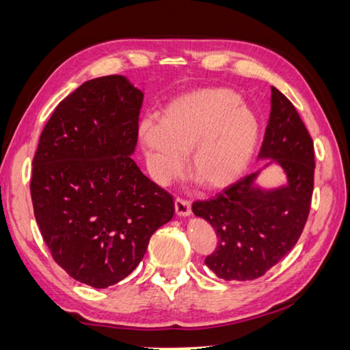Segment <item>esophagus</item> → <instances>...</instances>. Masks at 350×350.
Instances as JSON below:
<instances>
[{
  "label": "esophagus",
  "mask_w": 350,
  "mask_h": 350,
  "mask_svg": "<svg viewBox=\"0 0 350 350\" xmlns=\"http://www.w3.org/2000/svg\"><path fill=\"white\" fill-rule=\"evenodd\" d=\"M174 206H176V214L179 215V217H188V215L191 214V203L185 199H179V197H177L174 202Z\"/></svg>",
  "instance_id": "esophagus-1"
}]
</instances>
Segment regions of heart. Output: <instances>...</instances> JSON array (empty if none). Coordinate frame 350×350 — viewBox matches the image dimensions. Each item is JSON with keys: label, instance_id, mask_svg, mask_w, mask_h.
Instances as JSON below:
<instances>
[{"label": "heart", "instance_id": "obj_1", "mask_svg": "<svg viewBox=\"0 0 350 350\" xmlns=\"http://www.w3.org/2000/svg\"><path fill=\"white\" fill-rule=\"evenodd\" d=\"M258 135L256 114L230 88L185 93L165 107L161 122L139 124L150 174L161 185L180 173L188 151L189 173L206 188L232 185L250 165Z\"/></svg>", "mask_w": 350, "mask_h": 350}]
</instances>
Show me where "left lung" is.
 <instances>
[{
    "instance_id": "obj_1",
    "label": "left lung",
    "mask_w": 350,
    "mask_h": 350,
    "mask_svg": "<svg viewBox=\"0 0 350 350\" xmlns=\"http://www.w3.org/2000/svg\"><path fill=\"white\" fill-rule=\"evenodd\" d=\"M258 161H271L206 202L193 213L206 220L219 237L205 263L219 278L247 282L288 256L306 224L314 189V144L291 100L271 87V113ZM277 164L285 182L265 189L262 171Z\"/></svg>"
}]
</instances>
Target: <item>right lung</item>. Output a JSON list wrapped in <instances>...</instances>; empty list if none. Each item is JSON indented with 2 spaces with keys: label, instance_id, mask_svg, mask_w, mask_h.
<instances>
[{
  "label": "right lung",
  "instance_id": "add662e5",
  "mask_svg": "<svg viewBox=\"0 0 350 350\" xmlns=\"http://www.w3.org/2000/svg\"><path fill=\"white\" fill-rule=\"evenodd\" d=\"M144 93L120 75L61 100L33 157L30 194L50 252L70 277L104 289L141 263L174 200L133 161Z\"/></svg>",
  "mask_w": 350,
  "mask_h": 350
}]
</instances>
